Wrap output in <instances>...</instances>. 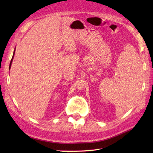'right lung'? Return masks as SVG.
<instances>
[{
	"label": "right lung",
	"mask_w": 153,
	"mask_h": 153,
	"mask_svg": "<svg viewBox=\"0 0 153 153\" xmlns=\"http://www.w3.org/2000/svg\"><path fill=\"white\" fill-rule=\"evenodd\" d=\"M14 53H15V50H14V54H13V56H12V60H11V61H10V66H9V70L10 69V68H11V64H12V60H13V58H14Z\"/></svg>",
	"instance_id": "add662e5"
}]
</instances>
